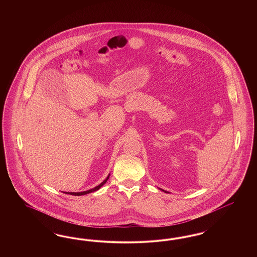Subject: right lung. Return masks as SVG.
<instances>
[{
  "label": "right lung",
  "instance_id": "add662e5",
  "mask_svg": "<svg viewBox=\"0 0 257 257\" xmlns=\"http://www.w3.org/2000/svg\"><path fill=\"white\" fill-rule=\"evenodd\" d=\"M109 177H110V175L102 182V183L100 184V185H98L96 186L95 188H93V189H91V190H88V191H85V192H81V193H68V195H72V196H83V195H86V194H89V193H92V192H95V191H97L99 190L104 184L107 182V180L109 179ZM65 194H67V193H65Z\"/></svg>",
  "mask_w": 257,
  "mask_h": 257
}]
</instances>
